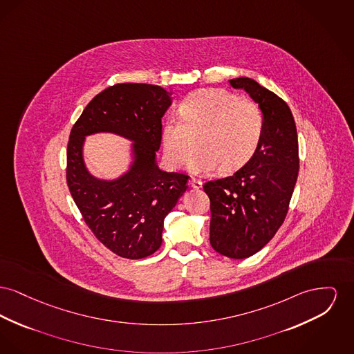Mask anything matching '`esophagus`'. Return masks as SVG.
<instances>
[{
  "label": "esophagus",
  "instance_id": "esophagus-1",
  "mask_svg": "<svg viewBox=\"0 0 354 354\" xmlns=\"http://www.w3.org/2000/svg\"><path fill=\"white\" fill-rule=\"evenodd\" d=\"M188 185H189V187L195 188V189L203 187V182L199 179H195V178H191L188 180Z\"/></svg>",
  "mask_w": 354,
  "mask_h": 354
}]
</instances>
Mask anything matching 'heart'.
<instances>
[{
    "mask_svg": "<svg viewBox=\"0 0 354 354\" xmlns=\"http://www.w3.org/2000/svg\"><path fill=\"white\" fill-rule=\"evenodd\" d=\"M180 119L168 118L162 127L163 156L171 168L187 160L194 139L198 151L188 171L208 175L222 168L231 174L246 166L255 155L263 135V113L250 100L223 89L206 88L189 93L179 105Z\"/></svg>",
    "mask_w": 354,
    "mask_h": 354,
    "instance_id": "heart-1",
    "label": "heart"
}]
</instances>
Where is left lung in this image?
Returning a JSON list of instances; mask_svg holds the SVG:
<instances>
[{
    "label": "left lung",
    "instance_id": "1",
    "mask_svg": "<svg viewBox=\"0 0 354 354\" xmlns=\"http://www.w3.org/2000/svg\"><path fill=\"white\" fill-rule=\"evenodd\" d=\"M263 113V135L255 155L232 176L207 182L209 243L216 252L243 259L263 249L283 223L298 176V138L290 108L249 77L230 80Z\"/></svg>",
    "mask_w": 354,
    "mask_h": 354
}]
</instances>
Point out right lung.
Returning a JSON list of instances; mask_svg holds the SVG:
<instances>
[{
	"mask_svg": "<svg viewBox=\"0 0 354 354\" xmlns=\"http://www.w3.org/2000/svg\"><path fill=\"white\" fill-rule=\"evenodd\" d=\"M171 104V93L159 85L116 84L91 100L71 131V195L96 238L123 258H146L162 246L165 218L187 189V175L156 165L162 118ZM95 133H113L131 142L129 169L118 178H97L84 165V138Z\"/></svg>",
	"mask_w": 354,
	"mask_h": 354,
	"instance_id": "add662e5",
	"label": "right lung"
}]
</instances>
